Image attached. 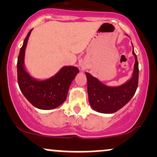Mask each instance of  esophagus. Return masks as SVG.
Wrapping results in <instances>:
<instances>
[{
  "label": "esophagus",
  "instance_id": "obj_1",
  "mask_svg": "<svg viewBox=\"0 0 157 157\" xmlns=\"http://www.w3.org/2000/svg\"><path fill=\"white\" fill-rule=\"evenodd\" d=\"M81 69H82V70H84V68H83V67H82V66H81Z\"/></svg>",
  "mask_w": 157,
  "mask_h": 157
}]
</instances>
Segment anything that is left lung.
<instances>
[{"mask_svg":"<svg viewBox=\"0 0 157 157\" xmlns=\"http://www.w3.org/2000/svg\"><path fill=\"white\" fill-rule=\"evenodd\" d=\"M132 53L135 57L132 76L121 86H106L90 73L86 72L89 103L94 111L102 113H114L125 106L134 95L138 86L139 64L134 47Z\"/></svg>","mask_w":157,"mask_h":157,"instance_id":"obj_1","label":"left lung"}]
</instances>
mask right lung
Masks as SVG:
<instances>
[{
    "instance_id": "add662e5",
    "label": "right lung",
    "mask_w": 157,
    "mask_h": 157,
    "mask_svg": "<svg viewBox=\"0 0 157 157\" xmlns=\"http://www.w3.org/2000/svg\"><path fill=\"white\" fill-rule=\"evenodd\" d=\"M32 31V29L27 34L17 58L19 88L28 101L37 109H56L66 100L70 86L80 71L75 66H65L54 76L48 79L39 80L31 76L27 71L24 60L27 43Z\"/></svg>"
}]
</instances>
